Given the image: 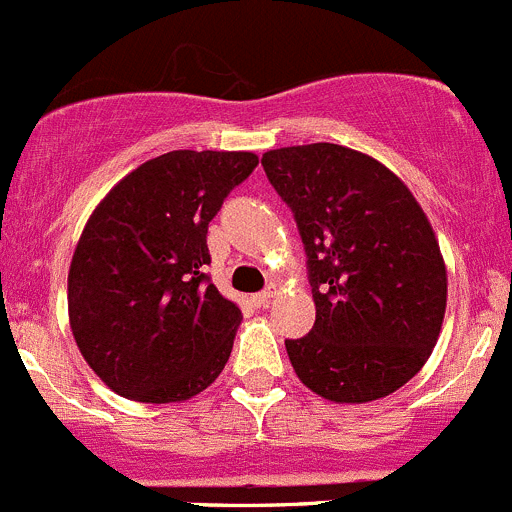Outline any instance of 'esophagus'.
<instances>
[{
    "label": "esophagus",
    "mask_w": 512,
    "mask_h": 512,
    "mask_svg": "<svg viewBox=\"0 0 512 512\" xmlns=\"http://www.w3.org/2000/svg\"><path fill=\"white\" fill-rule=\"evenodd\" d=\"M276 296V288H266V291H261V293H256L254 296V306H258V308H266L268 303H271V298Z\"/></svg>",
    "instance_id": "esophagus-1"
}]
</instances>
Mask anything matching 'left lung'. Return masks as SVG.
I'll list each match as a JSON object with an SVG mask.
<instances>
[{
    "label": "left lung",
    "mask_w": 512,
    "mask_h": 512,
    "mask_svg": "<svg viewBox=\"0 0 512 512\" xmlns=\"http://www.w3.org/2000/svg\"><path fill=\"white\" fill-rule=\"evenodd\" d=\"M293 211L316 323L286 351L303 386L368 403L406 386L428 361L448 276L428 216L393 171L361 151L306 144L261 159Z\"/></svg>",
    "instance_id": "obj_1"
}]
</instances>
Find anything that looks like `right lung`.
<instances>
[{"mask_svg":"<svg viewBox=\"0 0 512 512\" xmlns=\"http://www.w3.org/2000/svg\"><path fill=\"white\" fill-rule=\"evenodd\" d=\"M251 151H169L104 196L69 268V323L91 371L119 396L176 403L209 388L241 308L211 283L206 234L249 179Z\"/></svg>","mask_w":512,"mask_h":512,"instance_id":"add662e5","label":"right lung"}]
</instances>
